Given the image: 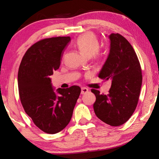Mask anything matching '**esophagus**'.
<instances>
[{
	"instance_id": "esophagus-1",
	"label": "esophagus",
	"mask_w": 159,
	"mask_h": 159,
	"mask_svg": "<svg viewBox=\"0 0 159 159\" xmlns=\"http://www.w3.org/2000/svg\"><path fill=\"white\" fill-rule=\"evenodd\" d=\"M87 93H88V88H84V87L81 88V92H80V93H81V95H84V94Z\"/></svg>"
}]
</instances>
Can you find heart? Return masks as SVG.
Segmentation results:
<instances>
[{
  "instance_id": "heart-1",
  "label": "heart",
  "mask_w": 159,
  "mask_h": 159,
  "mask_svg": "<svg viewBox=\"0 0 159 159\" xmlns=\"http://www.w3.org/2000/svg\"><path fill=\"white\" fill-rule=\"evenodd\" d=\"M76 45L85 57H90L98 54L99 41L95 35L92 34H86L80 36L76 41Z\"/></svg>"
}]
</instances>
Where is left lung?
I'll list each match as a JSON object with an SVG mask.
<instances>
[{"label": "left lung", "instance_id": "obj_1", "mask_svg": "<svg viewBox=\"0 0 159 159\" xmlns=\"http://www.w3.org/2000/svg\"><path fill=\"white\" fill-rule=\"evenodd\" d=\"M109 52L98 77L111 80L109 94L96 97L94 111L102 121L111 126L125 123L136 109L140 93L142 76L138 58L127 40L118 34H111Z\"/></svg>", "mask_w": 159, "mask_h": 159}]
</instances>
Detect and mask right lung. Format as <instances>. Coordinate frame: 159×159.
Returning a JSON list of instances; mask_svg holds the SVG:
<instances>
[{
    "label": "right lung",
    "mask_w": 159,
    "mask_h": 159,
    "mask_svg": "<svg viewBox=\"0 0 159 159\" xmlns=\"http://www.w3.org/2000/svg\"><path fill=\"white\" fill-rule=\"evenodd\" d=\"M71 38L41 40L29 48L18 71V88L25 112L38 128L57 133L71 120L80 88L77 85L55 90L50 76L59 69Z\"/></svg>",
    "instance_id": "obj_1"
}]
</instances>
